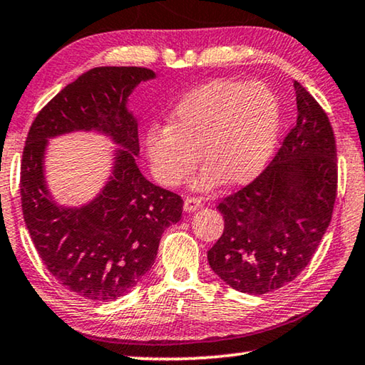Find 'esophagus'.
I'll use <instances>...</instances> for the list:
<instances>
[{
	"mask_svg": "<svg viewBox=\"0 0 365 365\" xmlns=\"http://www.w3.org/2000/svg\"><path fill=\"white\" fill-rule=\"evenodd\" d=\"M202 207V200L197 199V197H186L184 199V210L186 212H195V210H199Z\"/></svg>",
	"mask_w": 365,
	"mask_h": 365,
	"instance_id": "34e87169",
	"label": "esophagus"
}]
</instances>
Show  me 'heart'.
<instances>
[{
  "mask_svg": "<svg viewBox=\"0 0 365 365\" xmlns=\"http://www.w3.org/2000/svg\"><path fill=\"white\" fill-rule=\"evenodd\" d=\"M282 108L263 81L213 80L184 96L170 125L145 133V152L160 182L176 187L199 163H208L195 181L210 189L222 179L244 184L257 178L276 150Z\"/></svg>",
  "mask_w": 365,
  "mask_h": 365,
  "instance_id": "b5f03b06",
  "label": "heart"
}]
</instances>
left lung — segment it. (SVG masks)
Masks as SVG:
<instances>
[{
    "mask_svg": "<svg viewBox=\"0 0 365 365\" xmlns=\"http://www.w3.org/2000/svg\"><path fill=\"white\" fill-rule=\"evenodd\" d=\"M297 123L263 173L218 207L225 231L208 250L234 290L264 295L299 276L330 225L336 199V144L327 113L293 81Z\"/></svg>",
    "mask_w": 365,
    "mask_h": 365,
    "instance_id": "left-lung-1",
    "label": "left lung"
}]
</instances>
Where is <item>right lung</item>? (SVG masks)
I'll return each mask as SVG.
<instances>
[{
    "mask_svg": "<svg viewBox=\"0 0 365 365\" xmlns=\"http://www.w3.org/2000/svg\"><path fill=\"white\" fill-rule=\"evenodd\" d=\"M155 78L144 67H96L56 94L30 126L21 165L24 220L48 271L70 292L112 302L138 285L153 264L166 227L181 220L182 199L152 184L136 165L138 121L128 98ZM96 130L122 147L113 175L95 199L62 207L43 178L47 139Z\"/></svg>",
    "mask_w": 365,
    "mask_h": 365,
    "instance_id": "add662e5",
    "label": "right lung"
}]
</instances>
